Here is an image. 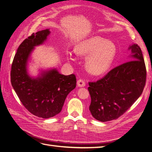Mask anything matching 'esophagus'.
Returning <instances> with one entry per match:
<instances>
[{
	"label": "esophagus",
	"instance_id": "obj_1",
	"mask_svg": "<svg viewBox=\"0 0 152 152\" xmlns=\"http://www.w3.org/2000/svg\"><path fill=\"white\" fill-rule=\"evenodd\" d=\"M78 87H84L86 86V82L83 79H79L77 81Z\"/></svg>",
	"mask_w": 152,
	"mask_h": 152
}]
</instances>
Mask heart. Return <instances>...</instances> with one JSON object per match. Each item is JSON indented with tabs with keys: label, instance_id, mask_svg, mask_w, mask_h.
<instances>
[{
	"label": "heart",
	"instance_id": "obj_1",
	"mask_svg": "<svg viewBox=\"0 0 152 152\" xmlns=\"http://www.w3.org/2000/svg\"><path fill=\"white\" fill-rule=\"evenodd\" d=\"M76 53L80 55L89 56L87 66L89 72L94 74L104 72L116 54V46L112 42L107 41L99 36H95L81 42L77 47Z\"/></svg>",
	"mask_w": 152,
	"mask_h": 152
}]
</instances>
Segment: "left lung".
I'll return each mask as SVG.
<instances>
[{
    "instance_id": "obj_1",
    "label": "left lung",
    "mask_w": 152,
    "mask_h": 152,
    "mask_svg": "<svg viewBox=\"0 0 152 152\" xmlns=\"http://www.w3.org/2000/svg\"><path fill=\"white\" fill-rule=\"evenodd\" d=\"M132 60L113 68L102 79L89 82V110L96 120L107 122L120 117L142 93L146 70L141 49L137 44L129 48Z\"/></svg>"
}]
</instances>
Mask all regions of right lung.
Here are the masks:
<instances>
[{"mask_svg": "<svg viewBox=\"0 0 152 152\" xmlns=\"http://www.w3.org/2000/svg\"><path fill=\"white\" fill-rule=\"evenodd\" d=\"M50 34L48 29L33 33L18 48L11 65V82L20 102L31 114L43 118L60 113L67 95L76 87L74 74L61 75L56 70L31 79L26 63L34 46L42 44Z\"/></svg>", "mask_w": 152, "mask_h": 152, "instance_id": "1", "label": "right lung"}]
</instances>
